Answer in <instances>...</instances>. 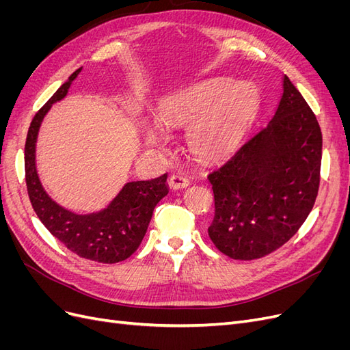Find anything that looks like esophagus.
I'll return each instance as SVG.
<instances>
[{
    "instance_id": "esophagus-1",
    "label": "esophagus",
    "mask_w": 350,
    "mask_h": 350,
    "mask_svg": "<svg viewBox=\"0 0 350 350\" xmlns=\"http://www.w3.org/2000/svg\"><path fill=\"white\" fill-rule=\"evenodd\" d=\"M188 185H189V181L184 175L174 174V175H171V178H169V187H171L172 189H183Z\"/></svg>"
}]
</instances>
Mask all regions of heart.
Wrapping results in <instances>:
<instances>
[{
  "label": "heart",
  "mask_w": 350,
  "mask_h": 350,
  "mask_svg": "<svg viewBox=\"0 0 350 350\" xmlns=\"http://www.w3.org/2000/svg\"><path fill=\"white\" fill-rule=\"evenodd\" d=\"M258 105L260 93L252 81L213 79L165 98L157 118L166 126L188 125L189 150L198 157L215 159L234 149L256 116ZM142 135L150 147L165 143L153 124H146Z\"/></svg>",
  "instance_id": "b5f03b06"
}]
</instances>
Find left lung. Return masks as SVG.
Segmentation results:
<instances>
[{
	"label": "left lung",
	"instance_id": "left-lung-1",
	"mask_svg": "<svg viewBox=\"0 0 350 350\" xmlns=\"http://www.w3.org/2000/svg\"><path fill=\"white\" fill-rule=\"evenodd\" d=\"M323 135L299 90L284 76L269 124L215 166L208 237L234 260L267 256L308 217L320 185Z\"/></svg>",
	"mask_w": 350,
	"mask_h": 350
}]
</instances>
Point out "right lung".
Instances as JSON below:
<instances>
[{
    "label": "right lung",
    "mask_w": 350,
    "mask_h": 350,
    "mask_svg": "<svg viewBox=\"0 0 350 350\" xmlns=\"http://www.w3.org/2000/svg\"><path fill=\"white\" fill-rule=\"evenodd\" d=\"M80 72L81 67L52 94L30 124L25 147L27 193L42 224L70 251L92 261L112 264L129 258L139 248L156 204L169 193L167 174L150 181L124 184L107 207L92 213L71 211L58 204L46 193L36 166L39 130L52 105L67 96L72 81Z\"/></svg>",
    "instance_id": "right-lung-1"
}]
</instances>
